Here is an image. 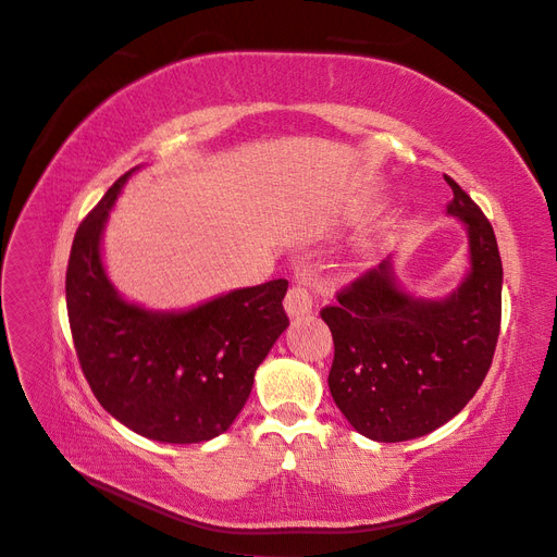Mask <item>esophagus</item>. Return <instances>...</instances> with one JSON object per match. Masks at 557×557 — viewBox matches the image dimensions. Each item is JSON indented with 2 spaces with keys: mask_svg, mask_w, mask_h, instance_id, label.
<instances>
[{
  "mask_svg": "<svg viewBox=\"0 0 557 557\" xmlns=\"http://www.w3.org/2000/svg\"><path fill=\"white\" fill-rule=\"evenodd\" d=\"M313 309V295L305 288V285H293L285 295V311L290 318H299Z\"/></svg>",
  "mask_w": 557,
  "mask_h": 557,
  "instance_id": "1",
  "label": "esophagus"
}]
</instances>
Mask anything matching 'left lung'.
Here are the masks:
<instances>
[{"instance_id":"left-lung-1","label":"left lung","mask_w":557,"mask_h":557,"mask_svg":"<svg viewBox=\"0 0 557 557\" xmlns=\"http://www.w3.org/2000/svg\"><path fill=\"white\" fill-rule=\"evenodd\" d=\"M448 213L469 232V274L444 299L404 293L391 258L320 311L334 339L330 393L374 442H407L442 428L476 395L493 364L502 320V258L493 225L458 183Z\"/></svg>"}]
</instances>
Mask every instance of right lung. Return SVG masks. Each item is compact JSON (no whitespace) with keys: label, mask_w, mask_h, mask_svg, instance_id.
<instances>
[{"label":"right lung","mask_w":557,"mask_h":557,"mask_svg":"<svg viewBox=\"0 0 557 557\" xmlns=\"http://www.w3.org/2000/svg\"><path fill=\"white\" fill-rule=\"evenodd\" d=\"M86 215L66 264V313L74 348L97 401L125 428L166 444L223 434L250 395L256 369L290 325L288 281L232 290L190 311L129 305L102 264V232L123 183Z\"/></svg>","instance_id":"1"}]
</instances>
